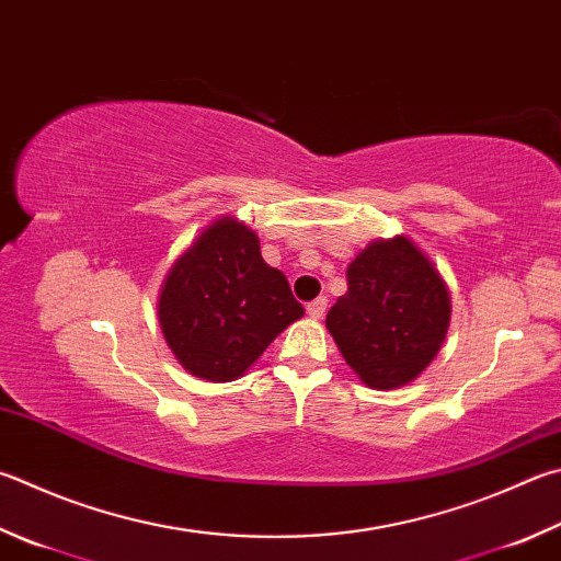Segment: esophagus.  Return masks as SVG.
Segmentation results:
<instances>
[{"label": "esophagus", "mask_w": 561, "mask_h": 561, "mask_svg": "<svg viewBox=\"0 0 561 561\" xmlns=\"http://www.w3.org/2000/svg\"><path fill=\"white\" fill-rule=\"evenodd\" d=\"M325 307H329V299H325V297H319V299H313V301L309 304V307H307V313L311 316V319H323Z\"/></svg>", "instance_id": "obj_1"}]
</instances>
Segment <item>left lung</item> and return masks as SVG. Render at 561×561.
Returning a JSON list of instances; mask_svg holds the SVG:
<instances>
[{"label":"left lung","mask_w":561,"mask_h":561,"mask_svg":"<svg viewBox=\"0 0 561 561\" xmlns=\"http://www.w3.org/2000/svg\"><path fill=\"white\" fill-rule=\"evenodd\" d=\"M345 274L348 291L325 316L345 363L373 390L420 378L451 321L449 289L432 260L397 236L370 242Z\"/></svg>","instance_id":"8db88e82"}]
</instances>
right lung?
<instances>
[{"label": "right lung", "instance_id": "obj_1", "mask_svg": "<svg viewBox=\"0 0 561 561\" xmlns=\"http://www.w3.org/2000/svg\"><path fill=\"white\" fill-rule=\"evenodd\" d=\"M157 309L176 360L210 382L238 380L304 316L287 277L262 260L260 238L228 216L171 264Z\"/></svg>", "mask_w": 561, "mask_h": 561}]
</instances>
